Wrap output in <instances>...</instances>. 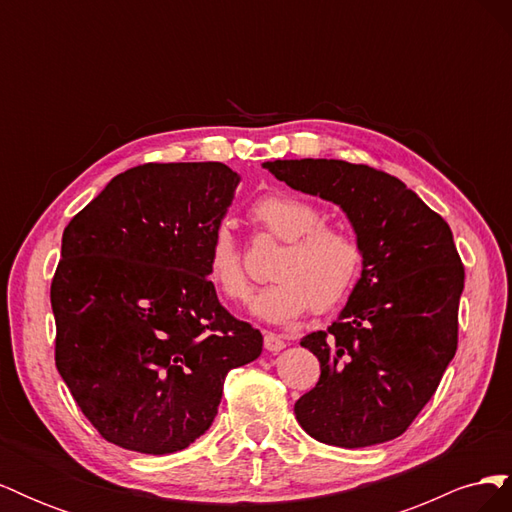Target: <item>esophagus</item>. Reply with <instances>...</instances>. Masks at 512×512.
I'll list each match as a JSON object with an SVG mask.
<instances>
[{
	"label": "esophagus",
	"instance_id": "34e87169",
	"mask_svg": "<svg viewBox=\"0 0 512 512\" xmlns=\"http://www.w3.org/2000/svg\"><path fill=\"white\" fill-rule=\"evenodd\" d=\"M265 348H267L269 352H280V350L286 348V342H284V339H282L280 335H277V333L267 331V333H265Z\"/></svg>",
	"mask_w": 512,
	"mask_h": 512
}]
</instances>
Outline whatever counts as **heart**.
Instances as JSON below:
<instances>
[{
  "label": "heart",
  "instance_id": "1",
  "mask_svg": "<svg viewBox=\"0 0 512 512\" xmlns=\"http://www.w3.org/2000/svg\"><path fill=\"white\" fill-rule=\"evenodd\" d=\"M247 215L262 235L282 243L269 269L273 282L254 299L256 316L290 322L309 307L314 314H327L348 297L363 267V245L352 230L324 222L318 205L288 192L256 198ZM207 277L232 303L250 297L252 282L228 224L211 232Z\"/></svg>",
  "mask_w": 512,
  "mask_h": 512
}]
</instances>
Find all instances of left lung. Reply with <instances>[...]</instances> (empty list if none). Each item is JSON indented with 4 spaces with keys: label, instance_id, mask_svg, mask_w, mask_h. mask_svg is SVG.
Wrapping results in <instances>:
<instances>
[{
    "label": "left lung",
    "instance_id": "obj_1",
    "mask_svg": "<svg viewBox=\"0 0 512 512\" xmlns=\"http://www.w3.org/2000/svg\"><path fill=\"white\" fill-rule=\"evenodd\" d=\"M290 188L339 205L363 245V273L344 312L301 346L320 378L297 404L318 442L363 448L401 436L436 393L459 342L466 269L451 226L404 181L344 160L262 164Z\"/></svg>",
    "mask_w": 512,
    "mask_h": 512
}]
</instances>
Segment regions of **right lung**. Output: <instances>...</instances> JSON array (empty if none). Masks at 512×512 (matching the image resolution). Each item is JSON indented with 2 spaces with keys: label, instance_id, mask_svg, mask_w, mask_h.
I'll return each mask as SVG.
<instances>
[{
  "label": "right lung",
  "instance_id": "1",
  "mask_svg": "<svg viewBox=\"0 0 512 512\" xmlns=\"http://www.w3.org/2000/svg\"><path fill=\"white\" fill-rule=\"evenodd\" d=\"M237 183L222 162L141 164L66 226L51 282L55 365L104 440L183 451L211 427L228 371L260 356V331L207 277Z\"/></svg>",
  "mask_w": 512,
  "mask_h": 512
}]
</instances>
